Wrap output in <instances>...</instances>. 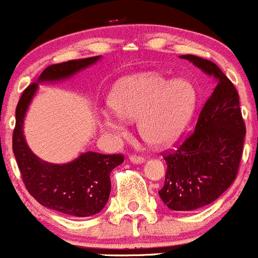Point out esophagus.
Returning a JSON list of instances; mask_svg holds the SVG:
<instances>
[{"label":"esophagus","instance_id":"esophagus-1","mask_svg":"<svg viewBox=\"0 0 258 258\" xmlns=\"http://www.w3.org/2000/svg\"><path fill=\"white\" fill-rule=\"evenodd\" d=\"M129 159H131V162H133V163H136V164H141V163H143L144 161H146V159H144L143 157L134 156V154H132V156L129 157Z\"/></svg>","mask_w":258,"mask_h":258}]
</instances>
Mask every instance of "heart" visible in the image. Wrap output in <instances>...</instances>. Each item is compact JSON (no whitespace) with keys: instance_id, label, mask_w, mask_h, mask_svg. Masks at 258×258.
Segmentation results:
<instances>
[{"instance_id":"obj_1","label":"heart","mask_w":258,"mask_h":258,"mask_svg":"<svg viewBox=\"0 0 258 258\" xmlns=\"http://www.w3.org/2000/svg\"><path fill=\"white\" fill-rule=\"evenodd\" d=\"M199 91L187 77L142 72L120 81L110 95L111 110L100 112V125L115 138L126 134L125 120H138L142 138L153 147L175 143L195 115Z\"/></svg>"}]
</instances>
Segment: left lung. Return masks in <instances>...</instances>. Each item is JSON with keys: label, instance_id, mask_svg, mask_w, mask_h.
Returning a JSON list of instances; mask_svg holds the SVG:
<instances>
[{"label": "left lung", "instance_id": "8db88e82", "mask_svg": "<svg viewBox=\"0 0 258 258\" xmlns=\"http://www.w3.org/2000/svg\"><path fill=\"white\" fill-rule=\"evenodd\" d=\"M180 58L215 81L195 132L177 151L164 157L167 172L158 191L171 210L192 212L212 204L232 185L242 158L246 126L237 90L220 68L191 54Z\"/></svg>", "mask_w": 258, "mask_h": 258}]
</instances>
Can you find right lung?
I'll return each instance as SVG.
<instances>
[{"label": "right lung", "mask_w": 258, "mask_h": 258, "mask_svg": "<svg viewBox=\"0 0 258 258\" xmlns=\"http://www.w3.org/2000/svg\"><path fill=\"white\" fill-rule=\"evenodd\" d=\"M100 59L101 55L49 66L24 91L16 107L12 149L24 183L39 204L71 217H91L104 209L111 190L110 173L124 162V156L86 152L68 163L43 161L26 143L24 120L40 83L68 80Z\"/></svg>", "instance_id": "add662e5"}]
</instances>
